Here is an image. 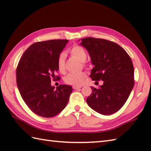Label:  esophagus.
I'll return each mask as SVG.
<instances>
[{"instance_id": "34e87169", "label": "esophagus", "mask_w": 151, "mask_h": 151, "mask_svg": "<svg viewBox=\"0 0 151 151\" xmlns=\"http://www.w3.org/2000/svg\"><path fill=\"white\" fill-rule=\"evenodd\" d=\"M73 88L74 89H76V90H77V89H80L81 88V87H78V86H74Z\"/></svg>"}]
</instances>
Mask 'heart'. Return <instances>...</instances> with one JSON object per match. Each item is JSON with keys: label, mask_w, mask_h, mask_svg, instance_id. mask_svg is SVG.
<instances>
[{"label": "heart", "mask_w": 151, "mask_h": 151, "mask_svg": "<svg viewBox=\"0 0 151 151\" xmlns=\"http://www.w3.org/2000/svg\"><path fill=\"white\" fill-rule=\"evenodd\" d=\"M71 56L76 58L81 62H84L87 59V53L86 50L81 46H75L70 50ZM65 55L64 53L60 54L57 59L58 69L60 72H64L65 70ZM86 77V73L84 72L70 73L64 78L65 82L67 84L75 86H81L84 82Z\"/></svg>", "instance_id": "b5f03b06"}]
</instances>
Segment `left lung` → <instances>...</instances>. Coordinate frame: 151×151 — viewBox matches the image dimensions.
<instances>
[{
  "mask_svg": "<svg viewBox=\"0 0 151 151\" xmlns=\"http://www.w3.org/2000/svg\"><path fill=\"white\" fill-rule=\"evenodd\" d=\"M80 44L88 50L94 65L90 77L103 81L99 89L91 87L93 92L86 99L87 103L99 114H113L123 107L134 88L130 57L118 44L106 40L86 37Z\"/></svg>",
  "mask_w": 151,
  "mask_h": 151,
  "instance_id": "obj_1",
  "label": "left lung"
}]
</instances>
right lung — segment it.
I'll return each instance as SVG.
<instances>
[{
    "instance_id": "add662e5",
    "label": "right lung",
    "mask_w": 151,
    "mask_h": 151,
    "mask_svg": "<svg viewBox=\"0 0 151 151\" xmlns=\"http://www.w3.org/2000/svg\"><path fill=\"white\" fill-rule=\"evenodd\" d=\"M66 40L35 43L21 56L16 70V81L22 99L34 113L43 117H54L69 101L73 88L60 85L55 88L51 80L59 79L57 59L67 43Z\"/></svg>"
}]
</instances>
